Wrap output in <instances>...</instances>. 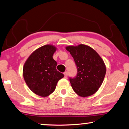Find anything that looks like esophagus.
<instances>
[{"instance_id":"esophagus-1","label":"esophagus","mask_w":129,"mask_h":129,"mask_svg":"<svg viewBox=\"0 0 129 129\" xmlns=\"http://www.w3.org/2000/svg\"><path fill=\"white\" fill-rule=\"evenodd\" d=\"M64 77L65 78H67V75H68V72H65L64 73Z\"/></svg>"}]
</instances>
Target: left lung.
Returning <instances> with one entry per match:
<instances>
[{
  "mask_svg": "<svg viewBox=\"0 0 129 129\" xmlns=\"http://www.w3.org/2000/svg\"><path fill=\"white\" fill-rule=\"evenodd\" d=\"M73 57L77 75L70 78L74 92L81 97L92 95L99 89L104 79L106 68L104 61L95 50L84 44L66 47Z\"/></svg>",
  "mask_w": 129,
  "mask_h": 129,
  "instance_id": "obj_1",
  "label": "left lung"
}]
</instances>
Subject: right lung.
Instances as JSON below:
<instances>
[{"label": "right lung", "instance_id": "add662e5", "mask_svg": "<svg viewBox=\"0 0 129 129\" xmlns=\"http://www.w3.org/2000/svg\"><path fill=\"white\" fill-rule=\"evenodd\" d=\"M57 48L47 44L36 50L27 59L23 69L24 81L36 95L46 97L55 89L57 83L64 75L56 69L52 58Z\"/></svg>", "mask_w": 129, "mask_h": 129}]
</instances>
